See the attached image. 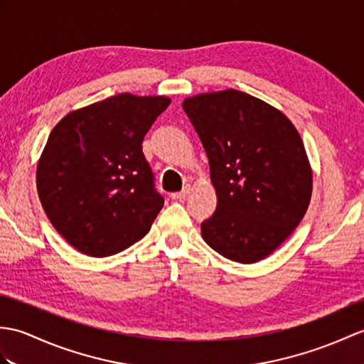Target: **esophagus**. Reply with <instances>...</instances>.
Masks as SVG:
<instances>
[{
  "label": "esophagus",
  "mask_w": 364,
  "mask_h": 364,
  "mask_svg": "<svg viewBox=\"0 0 364 364\" xmlns=\"http://www.w3.org/2000/svg\"><path fill=\"white\" fill-rule=\"evenodd\" d=\"M188 193H189V188H186V189H183L181 192H173V193H171V198H172V200H183V198L188 197Z\"/></svg>",
  "instance_id": "esophagus-1"
}]
</instances>
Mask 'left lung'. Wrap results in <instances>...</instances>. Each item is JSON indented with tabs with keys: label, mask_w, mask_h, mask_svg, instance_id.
Segmentation results:
<instances>
[{
	"label": "left lung",
	"mask_w": 364,
	"mask_h": 364,
	"mask_svg": "<svg viewBox=\"0 0 364 364\" xmlns=\"http://www.w3.org/2000/svg\"><path fill=\"white\" fill-rule=\"evenodd\" d=\"M217 193L201 235L223 257L255 264L294 231L311 197V168L298 130L264 100L237 90L184 99Z\"/></svg>",
	"instance_id": "8db88e82"
}]
</instances>
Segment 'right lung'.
<instances>
[{
    "label": "right lung",
    "instance_id": "obj_1",
    "mask_svg": "<svg viewBox=\"0 0 364 364\" xmlns=\"http://www.w3.org/2000/svg\"><path fill=\"white\" fill-rule=\"evenodd\" d=\"M168 104L122 92L68 113L50 132L37 166L38 197L57 232L83 255L129 248L161 210L142 141Z\"/></svg>",
    "mask_w": 364,
    "mask_h": 364
}]
</instances>
